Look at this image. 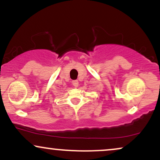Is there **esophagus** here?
<instances>
[{"mask_svg":"<svg viewBox=\"0 0 160 160\" xmlns=\"http://www.w3.org/2000/svg\"><path fill=\"white\" fill-rule=\"evenodd\" d=\"M72 84L74 85V87H78L79 86V82L78 80H74V81H72Z\"/></svg>","mask_w":160,"mask_h":160,"instance_id":"1","label":"esophagus"}]
</instances>
